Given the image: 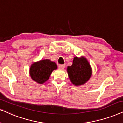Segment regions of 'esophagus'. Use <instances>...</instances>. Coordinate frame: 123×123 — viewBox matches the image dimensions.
Wrapping results in <instances>:
<instances>
[{
    "label": "esophagus",
    "mask_w": 123,
    "mask_h": 123,
    "mask_svg": "<svg viewBox=\"0 0 123 123\" xmlns=\"http://www.w3.org/2000/svg\"><path fill=\"white\" fill-rule=\"evenodd\" d=\"M58 68H59V69L61 70H63V69H64V68H65V66L64 65H59Z\"/></svg>",
    "instance_id": "1"
}]
</instances>
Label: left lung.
<instances>
[{"label": "left lung", "mask_w": 123, "mask_h": 123, "mask_svg": "<svg viewBox=\"0 0 123 123\" xmlns=\"http://www.w3.org/2000/svg\"><path fill=\"white\" fill-rule=\"evenodd\" d=\"M67 72L71 83L75 86L86 83L92 75V68L85 57H75L71 66L67 67Z\"/></svg>", "instance_id": "1"}]
</instances>
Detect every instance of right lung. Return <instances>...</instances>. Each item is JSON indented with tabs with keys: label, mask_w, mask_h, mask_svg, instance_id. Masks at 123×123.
<instances>
[{
	"label": "right lung",
	"mask_w": 123,
	"mask_h": 123,
	"mask_svg": "<svg viewBox=\"0 0 123 123\" xmlns=\"http://www.w3.org/2000/svg\"><path fill=\"white\" fill-rule=\"evenodd\" d=\"M57 69V65L50 60H41L35 62L31 65L29 75L34 81L37 83L43 84L49 80L54 70Z\"/></svg>",
	"instance_id": "obj_1"
}]
</instances>
